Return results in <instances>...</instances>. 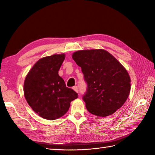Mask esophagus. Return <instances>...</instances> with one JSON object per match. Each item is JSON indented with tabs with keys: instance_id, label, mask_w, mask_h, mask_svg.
<instances>
[{
	"instance_id": "obj_1",
	"label": "esophagus",
	"mask_w": 155,
	"mask_h": 155,
	"mask_svg": "<svg viewBox=\"0 0 155 155\" xmlns=\"http://www.w3.org/2000/svg\"><path fill=\"white\" fill-rule=\"evenodd\" d=\"M72 88H73V90H74L75 92H77V93H78V87L76 86V87H74Z\"/></svg>"
}]
</instances>
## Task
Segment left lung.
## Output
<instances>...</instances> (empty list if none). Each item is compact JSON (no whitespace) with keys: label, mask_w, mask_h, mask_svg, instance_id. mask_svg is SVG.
<instances>
[{"label":"left lung","mask_w":155,"mask_h":155,"mask_svg":"<svg viewBox=\"0 0 155 155\" xmlns=\"http://www.w3.org/2000/svg\"><path fill=\"white\" fill-rule=\"evenodd\" d=\"M87 83L83 96L88 111L99 117L113 114L127 101L130 78L126 69L103 49L79 51L72 54Z\"/></svg>","instance_id":"8db88e82"}]
</instances>
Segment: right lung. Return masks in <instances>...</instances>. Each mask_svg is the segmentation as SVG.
Masks as SVG:
<instances>
[{
	"label": "right lung",
	"mask_w": 155,
	"mask_h": 155,
	"mask_svg": "<svg viewBox=\"0 0 155 155\" xmlns=\"http://www.w3.org/2000/svg\"><path fill=\"white\" fill-rule=\"evenodd\" d=\"M64 54H54L38 61L26 77L24 94L32 109L47 120L61 117L78 94L66 87L58 75Z\"/></svg>",
	"instance_id": "obj_1"
}]
</instances>
